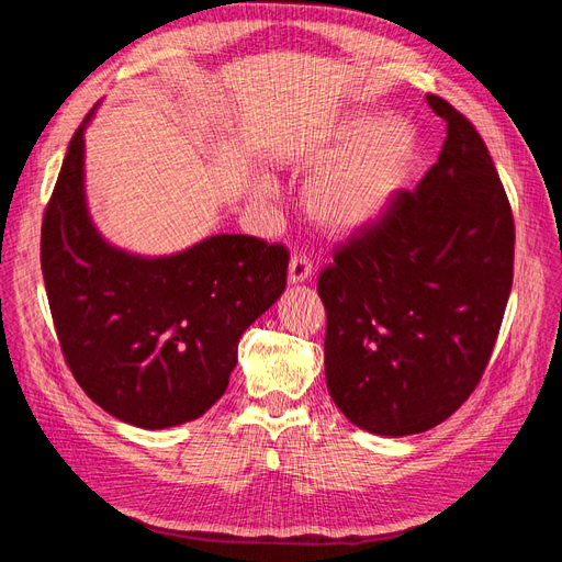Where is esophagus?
<instances>
[{"mask_svg": "<svg viewBox=\"0 0 562 562\" xmlns=\"http://www.w3.org/2000/svg\"><path fill=\"white\" fill-rule=\"evenodd\" d=\"M314 265L307 258V255H293L291 267H288V281L291 283H302L312 277Z\"/></svg>", "mask_w": 562, "mask_h": 562, "instance_id": "34e87169", "label": "esophagus"}]
</instances>
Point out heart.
<instances>
[{
  "label": "heart",
  "mask_w": 562,
  "mask_h": 562,
  "mask_svg": "<svg viewBox=\"0 0 562 562\" xmlns=\"http://www.w3.org/2000/svg\"><path fill=\"white\" fill-rule=\"evenodd\" d=\"M413 149L415 133L401 116L372 122L368 114L353 112L339 119L314 155V164H330L310 184L312 217L333 232L370 223L398 190ZM262 192H271L267 182Z\"/></svg>",
  "instance_id": "1"
}]
</instances>
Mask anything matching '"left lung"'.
Wrapping results in <instances>:
<instances>
[{
  "mask_svg": "<svg viewBox=\"0 0 562 562\" xmlns=\"http://www.w3.org/2000/svg\"><path fill=\"white\" fill-rule=\"evenodd\" d=\"M438 161L321 271L326 382L349 422L422 434L479 386L514 283L512 203L481 133L440 95Z\"/></svg>",
  "mask_w": 562,
  "mask_h": 562,
  "instance_id": "8db88e82",
  "label": "left lung"
}]
</instances>
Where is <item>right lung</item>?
<instances>
[{
  "label": "right lung",
  "mask_w": 562,
  "mask_h": 562,
  "mask_svg": "<svg viewBox=\"0 0 562 562\" xmlns=\"http://www.w3.org/2000/svg\"><path fill=\"white\" fill-rule=\"evenodd\" d=\"M42 220V274L67 368L112 417L166 429L225 394L239 339L285 288L288 250L217 234L171 258L100 239L83 201V126Z\"/></svg>",
  "instance_id": "add662e5"
}]
</instances>
